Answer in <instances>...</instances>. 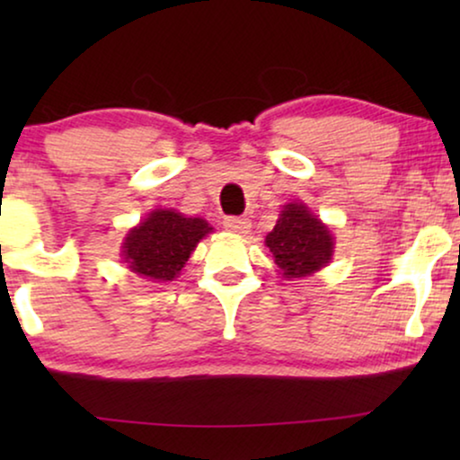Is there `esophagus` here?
Wrapping results in <instances>:
<instances>
[{"instance_id":"1","label":"esophagus","mask_w":460,"mask_h":460,"mask_svg":"<svg viewBox=\"0 0 460 460\" xmlns=\"http://www.w3.org/2000/svg\"><path fill=\"white\" fill-rule=\"evenodd\" d=\"M224 228L232 232V234H247L251 230V222L247 217H224Z\"/></svg>"}]
</instances>
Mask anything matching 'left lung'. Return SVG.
<instances>
[{
    "label": "left lung",
    "instance_id": "obj_1",
    "mask_svg": "<svg viewBox=\"0 0 460 460\" xmlns=\"http://www.w3.org/2000/svg\"><path fill=\"white\" fill-rule=\"evenodd\" d=\"M282 279H304L331 261L335 241L331 230L304 203H288L266 236Z\"/></svg>",
    "mask_w": 460,
    "mask_h": 460
}]
</instances>
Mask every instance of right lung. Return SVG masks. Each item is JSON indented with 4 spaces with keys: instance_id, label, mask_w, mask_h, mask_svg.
Returning a JSON list of instances; mask_svg holds the SVG:
<instances>
[{
    "instance_id": "add662e5",
    "label": "right lung",
    "mask_w": 460,
    "mask_h": 460,
    "mask_svg": "<svg viewBox=\"0 0 460 460\" xmlns=\"http://www.w3.org/2000/svg\"><path fill=\"white\" fill-rule=\"evenodd\" d=\"M213 228L200 217L173 209H155L131 228L123 243V260L131 272L153 282L178 279L188 257Z\"/></svg>"
}]
</instances>
